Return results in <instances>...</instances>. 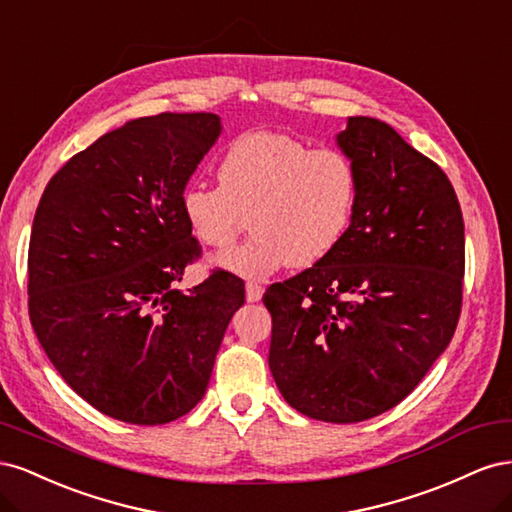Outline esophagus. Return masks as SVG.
Here are the masks:
<instances>
[{"mask_svg":"<svg viewBox=\"0 0 512 512\" xmlns=\"http://www.w3.org/2000/svg\"><path fill=\"white\" fill-rule=\"evenodd\" d=\"M262 292H265V288H262L258 282H247L245 284V297L250 303H256L262 299Z\"/></svg>","mask_w":512,"mask_h":512,"instance_id":"obj_1","label":"esophagus"}]
</instances>
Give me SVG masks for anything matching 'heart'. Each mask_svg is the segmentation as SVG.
Listing matches in <instances>:
<instances>
[{"instance_id": "heart-1", "label": "heart", "mask_w": 512, "mask_h": 512, "mask_svg": "<svg viewBox=\"0 0 512 512\" xmlns=\"http://www.w3.org/2000/svg\"><path fill=\"white\" fill-rule=\"evenodd\" d=\"M218 175L220 185H185L181 213L192 235L209 247H228L247 215L254 235L220 254L218 265L250 280L327 258L346 237L359 203V173L348 153L312 149L284 132L237 136Z\"/></svg>"}]
</instances>
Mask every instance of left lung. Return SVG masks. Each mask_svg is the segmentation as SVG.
<instances>
[{
	"label": "left lung",
	"instance_id": "left-lung-1",
	"mask_svg": "<svg viewBox=\"0 0 512 512\" xmlns=\"http://www.w3.org/2000/svg\"><path fill=\"white\" fill-rule=\"evenodd\" d=\"M337 145L359 203L335 250L271 284L269 367L301 414L359 423L406 399L451 344L466 271L457 194L389 123L350 117Z\"/></svg>",
	"mask_w": 512,
	"mask_h": 512
}]
</instances>
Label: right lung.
<instances>
[{
  "instance_id": "add662e5",
  "label": "right lung",
  "mask_w": 512,
  "mask_h": 512,
  "mask_svg": "<svg viewBox=\"0 0 512 512\" xmlns=\"http://www.w3.org/2000/svg\"><path fill=\"white\" fill-rule=\"evenodd\" d=\"M222 132L213 113L128 121L46 185L27 254L29 320L70 389L106 416L164 425L203 399L241 277L177 290L200 245L181 192Z\"/></svg>"
}]
</instances>
